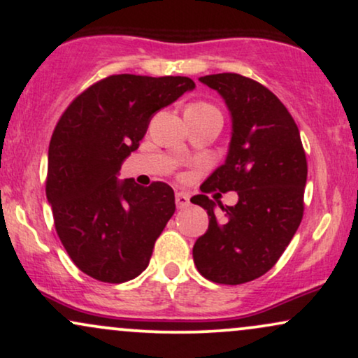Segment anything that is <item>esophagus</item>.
I'll return each instance as SVG.
<instances>
[{
    "label": "esophagus",
    "instance_id": "34e87169",
    "mask_svg": "<svg viewBox=\"0 0 358 358\" xmlns=\"http://www.w3.org/2000/svg\"><path fill=\"white\" fill-rule=\"evenodd\" d=\"M175 201H176V206H178L180 210H183V208H187L189 205V196L187 193H176Z\"/></svg>",
    "mask_w": 358,
    "mask_h": 358
}]
</instances>
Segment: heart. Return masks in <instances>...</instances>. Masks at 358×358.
<instances>
[{
	"label": "heart",
	"mask_w": 358,
	"mask_h": 358,
	"mask_svg": "<svg viewBox=\"0 0 358 358\" xmlns=\"http://www.w3.org/2000/svg\"><path fill=\"white\" fill-rule=\"evenodd\" d=\"M189 107H211V106H208V103H205V102H198V103H193V106H189Z\"/></svg>",
	"instance_id": "heart-1"
}]
</instances>
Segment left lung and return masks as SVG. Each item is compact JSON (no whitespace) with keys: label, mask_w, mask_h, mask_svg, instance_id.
I'll return each mask as SVG.
<instances>
[{"label":"left lung","mask_w":358,"mask_h":358,"mask_svg":"<svg viewBox=\"0 0 358 358\" xmlns=\"http://www.w3.org/2000/svg\"><path fill=\"white\" fill-rule=\"evenodd\" d=\"M223 97L231 115V140L224 164L201 185V192H236L234 206L196 194L205 208L206 233L193 246L203 278L218 284L250 282L266 274L286 251L304 213L307 160L299 129L284 103L244 76L223 72L200 78Z\"/></svg>","instance_id":"1"}]
</instances>
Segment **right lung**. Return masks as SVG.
Masks as SVG:
<instances>
[{"instance_id": "obj_1", "label": "right lung", "mask_w": 358, "mask_h": 358, "mask_svg": "<svg viewBox=\"0 0 358 358\" xmlns=\"http://www.w3.org/2000/svg\"><path fill=\"white\" fill-rule=\"evenodd\" d=\"M194 83L182 76H110L71 102L48 152L46 196L62 246L78 268L102 282L142 274L175 213L170 185L117 178L152 117Z\"/></svg>"}]
</instances>
